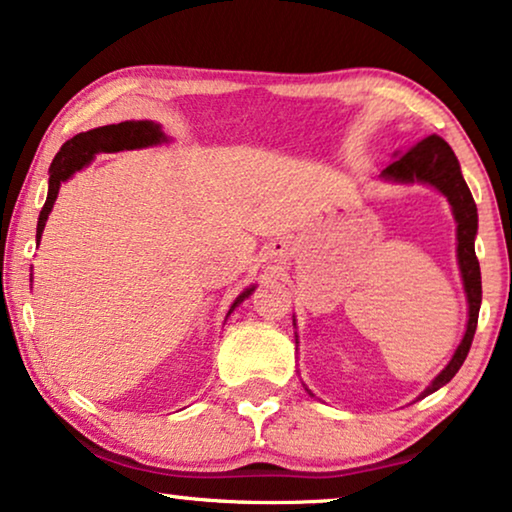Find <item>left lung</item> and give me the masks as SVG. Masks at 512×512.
<instances>
[{"instance_id":"left-lung-1","label":"left lung","mask_w":512,"mask_h":512,"mask_svg":"<svg viewBox=\"0 0 512 512\" xmlns=\"http://www.w3.org/2000/svg\"><path fill=\"white\" fill-rule=\"evenodd\" d=\"M384 179L394 181H424V184L436 186L440 193L450 200L454 219H457V256H459V268L461 277H464V289L468 296V326L466 335L461 340V345L454 352L452 361L447 363V368L440 373L436 380L431 382V387L424 391L422 396H429L433 391L443 387L459 373V368L464 366L468 349H471L475 328H478V312L482 303V279H480V263L475 256V233H478V207L471 191H468L464 177H461L459 160L450 149V144L445 139L436 135L422 139V142L412 146L398 156L387 170L382 172Z\"/></svg>"}]
</instances>
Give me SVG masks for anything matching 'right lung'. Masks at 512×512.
<instances>
[{
  "instance_id": "obj_1",
  "label": "right lung",
  "mask_w": 512,
  "mask_h": 512,
  "mask_svg": "<svg viewBox=\"0 0 512 512\" xmlns=\"http://www.w3.org/2000/svg\"><path fill=\"white\" fill-rule=\"evenodd\" d=\"M163 139V132L156 123L151 121H125L118 125H104V128H95L88 132H81L72 139H67L58 151V156L53 158L51 163V181H48V198L46 205L41 207L39 223H37V242L41 240V233H44L46 219L51 214L53 202L58 198L60 184L67 181L76 170H81L83 165H88L93 160L95 153L100 151H123V149H139V146L158 144ZM254 289H247L240 298L235 300L230 312L235 310L237 303H242L244 298Z\"/></svg>"
}]
</instances>
